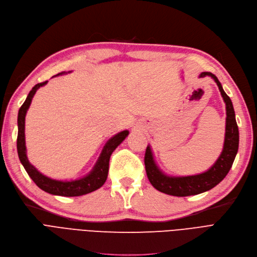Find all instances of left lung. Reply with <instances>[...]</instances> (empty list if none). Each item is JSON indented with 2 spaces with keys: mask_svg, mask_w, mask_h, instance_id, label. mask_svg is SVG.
Returning <instances> with one entry per match:
<instances>
[{
  "mask_svg": "<svg viewBox=\"0 0 257 257\" xmlns=\"http://www.w3.org/2000/svg\"><path fill=\"white\" fill-rule=\"evenodd\" d=\"M210 76L218 85L221 95L225 103V137L223 150L216 163L205 172L187 176H171L164 173L154 161L152 149L150 145L147 147L145 155V165L148 179L154 188L158 191L170 194L174 197L194 196L214 188L222 181L229 169L232 168L234 159L238 152L239 145V132L235 118L233 103L229 96L224 92L222 85L220 84L216 75L210 72H202L200 77Z\"/></svg>",
  "mask_w": 257,
  "mask_h": 257,
  "instance_id": "left-lung-1",
  "label": "left lung"
}]
</instances>
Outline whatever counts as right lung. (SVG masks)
I'll list each match as a JSON object with an SVG mask.
<instances>
[{"label": "right lung", "mask_w": 257, "mask_h": 257, "mask_svg": "<svg viewBox=\"0 0 257 257\" xmlns=\"http://www.w3.org/2000/svg\"><path fill=\"white\" fill-rule=\"evenodd\" d=\"M65 72H61L57 75L64 74ZM48 83V81L39 83L35 85L32 90L30 91L28 98L19 109L18 113V138H17V150L18 155L21 164L23 165L25 171L28 172L30 178L35 182L40 189L46 191L48 193L54 194V196H61V197H79L83 194L90 193L96 189L102 187L107 179L108 174V168H109V158L111 153L116 150V148L124 140L127 135L128 131H122L118 134L112 136L107 143L105 144L102 152L96 161L92 170L86 174L85 176L77 180L72 181H59L51 179L49 176L42 174L40 171L37 170L29 161L28 155H26V146H25V116L28 109L30 108V105L34 98L35 93L39 89L40 87L44 86Z\"/></svg>", "instance_id": "right-lung-1"}]
</instances>
